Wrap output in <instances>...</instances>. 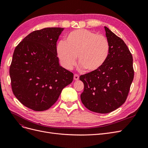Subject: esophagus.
<instances>
[{"instance_id": "1", "label": "esophagus", "mask_w": 148, "mask_h": 148, "mask_svg": "<svg viewBox=\"0 0 148 148\" xmlns=\"http://www.w3.org/2000/svg\"><path fill=\"white\" fill-rule=\"evenodd\" d=\"M73 78H74L75 80H78L79 79V75L77 74H75Z\"/></svg>"}]
</instances>
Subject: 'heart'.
Masks as SVG:
<instances>
[{"label": "heart", "instance_id": "heart-1", "mask_svg": "<svg viewBox=\"0 0 148 148\" xmlns=\"http://www.w3.org/2000/svg\"><path fill=\"white\" fill-rule=\"evenodd\" d=\"M109 51L110 44L105 36L86 29L71 31L65 42H60L57 47L60 63L66 70L73 69L78 56L81 68L96 71L105 64Z\"/></svg>", "mask_w": 148, "mask_h": 148}]
</instances>
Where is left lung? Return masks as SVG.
Segmentation results:
<instances>
[{
	"label": "left lung",
	"mask_w": 148,
	"mask_h": 148,
	"mask_svg": "<svg viewBox=\"0 0 148 148\" xmlns=\"http://www.w3.org/2000/svg\"><path fill=\"white\" fill-rule=\"evenodd\" d=\"M104 28L110 44L108 58L100 69L79 77L84 83L82 103L89 110L100 114L109 113L123 104L134 78L133 57L126 44Z\"/></svg>",
	"instance_id": "left-lung-1"
}]
</instances>
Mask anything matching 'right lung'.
I'll list each match as a JSON object with an SVG mask.
<instances>
[{
	"instance_id": "1",
	"label": "right lung",
	"mask_w": 148,
	"mask_h": 148,
	"mask_svg": "<svg viewBox=\"0 0 148 148\" xmlns=\"http://www.w3.org/2000/svg\"><path fill=\"white\" fill-rule=\"evenodd\" d=\"M64 28L31 33L15 47L9 73L13 95L34 111L49 109L59 99L73 73L60 66L57 41Z\"/></svg>"
}]
</instances>
